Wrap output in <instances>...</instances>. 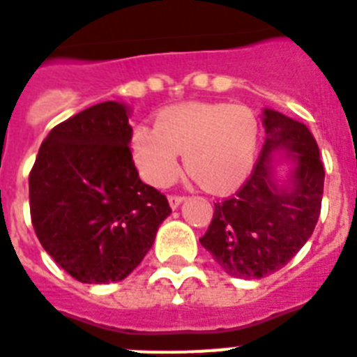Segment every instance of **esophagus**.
Wrapping results in <instances>:
<instances>
[{"mask_svg": "<svg viewBox=\"0 0 357 357\" xmlns=\"http://www.w3.org/2000/svg\"><path fill=\"white\" fill-rule=\"evenodd\" d=\"M183 202H185V196H170L169 197V203L172 208H178V206L181 205Z\"/></svg>", "mask_w": 357, "mask_h": 357, "instance_id": "1", "label": "esophagus"}]
</instances>
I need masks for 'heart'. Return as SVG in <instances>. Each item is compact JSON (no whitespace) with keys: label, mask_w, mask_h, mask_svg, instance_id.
Returning a JSON list of instances; mask_svg holds the SVG:
<instances>
[{"label":"heart","mask_w":357,"mask_h":357,"mask_svg":"<svg viewBox=\"0 0 357 357\" xmlns=\"http://www.w3.org/2000/svg\"><path fill=\"white\" fill-rule=\"evenodd\" d=\"M257 136L256 116L243 105L190 101L161 110L155 125H136L130 151L154 187L172 183L185 154V167L203 187L229 190L252 169Z\"/></svg>","instance_id":"heart-1"}]
</instances>
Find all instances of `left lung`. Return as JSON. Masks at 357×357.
Wrapping results in <instances>:
<instances>
[{
    "mask_svg": "<svg viewBox=\"0 0 357 357\" xmlns=\"http://www.w3.org/2000/svg\"><path fill=\"white\" fill-rule=\"evenodd\" d=\"M265 145L250 178L234 196L214 203V215L199 243L227 274L259 280L299 252L321 212L325 169L303 123L263 109ZM281 164L287 176L279 178Z\"/></svg>",
    "mask_w": 357,
    "mask_h": 357,
    "instance_id": "obj_1",
    "label": "left lung"
}]
</instances>
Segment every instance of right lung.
Instances as JSON below:
<instances>
[{"label": "right lung", "instance_id": "obj_1", "mask_svg": "<svg viewBox=\"0 0 357 357\" xmlns=\"http://www.w3.org/2000/svg\"><path fill=\"white\" fill-rule=\"evenodd\" d=\"M128 116L127 105L103 101L56 125L29 176L36 236L82 283L125 280L172 212L167 197L139 179Z\"/></svg>", "mask_w": 357, "mask_h": 357}]
</instances>
